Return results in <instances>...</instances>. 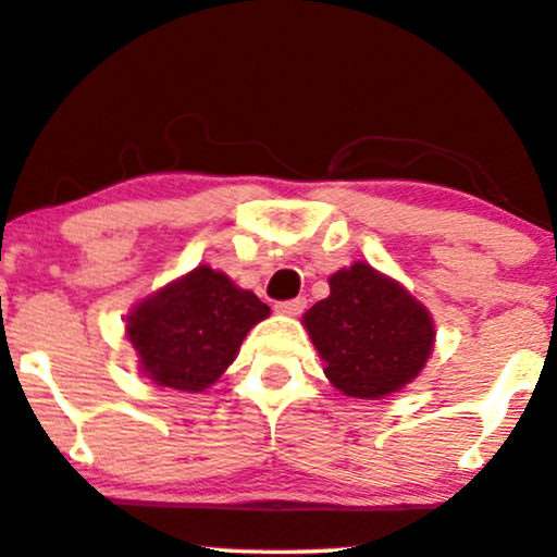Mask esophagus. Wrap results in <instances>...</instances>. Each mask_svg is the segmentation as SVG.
<instances>
[{"mask_svg": "<svg viewBox=\"0 0 557 557\" xmlns=\"http://www.w3.org/2000/svg\"><path fill=\"white\" fill-rule=\"evenodd\" d=\"M305 308H308V300H305V297H293V300L275 302V310L282 312V315H300Z\"/></svg>", "mask_w": 557, "mask_h": 557, "instance_id": "obj_1", "label": "esophagus"}]
</instances>
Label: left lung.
Here are the masks:
<instances>
[{
    "label": "left lung",
    "mask_w": 557,
    "mask_h": 557,
    "mask_svg": "<svg viewBox=\"0 0 557 557\" xmlns=\"http://www.w3.org/2000/svg\"><path fill=\"white\" fill-rule=\"evenodd\" d=\"M305 327L333 386L356 398H381L406 386L434 346L424 305L363 262L335 272L331 295L305 312Z\"/></svg>",
    "instance_id": "obj_1"
}]
</instances>
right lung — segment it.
Segmentation results:
<instances>
[{
    "label": "right lung",
    "instance_id": "right-lung-1",
    "mask_svg": "<svg viewBox=\"0 0 557 557\" xmlns=\"http://www.w3.org/2000/svg\"><path fill=\"white\" fill-rule=\"evenodd\" d=\"M270 308L224 272L197 268L128 315V341L159 386L201 391L214 383Z\"/></svg>",
    "mask_w": 557,
    "mask_h": 557
}]
</instances>
